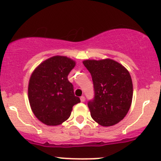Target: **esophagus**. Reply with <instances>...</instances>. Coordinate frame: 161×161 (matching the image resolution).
<instances>
[{
    "label": "esophagus",
    "instance_id": "1",
    "mask_svg": "<svg viewBox=\"0 0 161 161\" xmlns=\"http://www.w3.org/2000/svg\"><path fill=\"white\" fill-rule=\"evenodd\" d=\"M80 100H81V102H85V100H86V99H85V97L81 96L80 97Z\"/></svg>",
    "mask_w": 161,
    "mask_h": 161
}]
</instances>
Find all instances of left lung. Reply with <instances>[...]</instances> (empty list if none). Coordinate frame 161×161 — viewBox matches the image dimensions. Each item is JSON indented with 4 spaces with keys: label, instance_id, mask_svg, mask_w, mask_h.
Segmentation results:
<instances>
[{
    "label": "left lung",
    "instance_id": "obj_1",
    "mask_svg": "<svg viewBox=\"0 0 161 161\" xmlns=\"http://www.w3.org/2000/svg\"><path fill=\"white\" fill-rule=\"evenodd\" d=\"M83 65L91 73L95 96L87 105L95 122L104 127L115 125L128 112L133 95L131 75L112 59L85 60Z\"/></svg>",
    "mask_w": 161,
    "mask_h": 161
}]
</instances>
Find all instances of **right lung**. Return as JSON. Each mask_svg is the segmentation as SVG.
Returning <instances> with one entry per match:
<instances>
[{
    "label": "right lung",
    "instance_id": "right-lung-1",
    "mask_svg": "<svg viewBox=\"0 0 161 161\" xmlns=\"http://www.w3.org/2000/svg\"><path fill=\"white\" fill-rule=\"evenodd\" d=\"M75 66V61L69 58L53 56L32 73L28 86L29 101L34 115L43 124H63L70 117L73 106L80 103L67 79Z\"/></svg>",
    "mask_w": 161,
    "mask_h": 161
}]
</instances>
